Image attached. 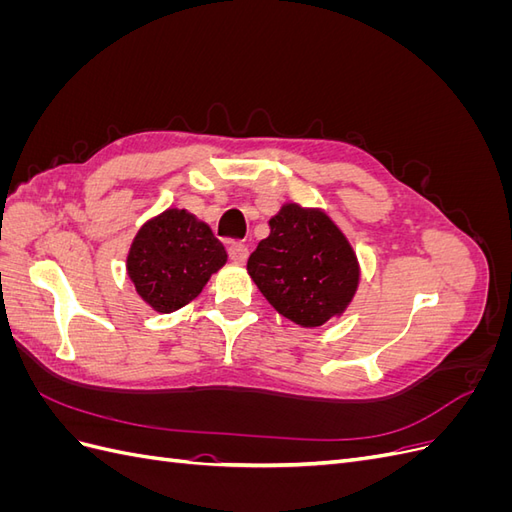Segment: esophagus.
Here are the masks:
<instances>
[{"label":"esophagus","instance_id":"esophagus-1","mask_svg":"<svg viewBox=\"0 0 512 512\" xmlns=\"http://www.w3.org/2000/svg\"><path fill=\"white\" fill-rule=\"evenodd\" d=\"M228 256L232 262H237V265H243V262L247 260V256H250V250H247V245L243 243H232L228 247Z\"/></svg>","mask_w":512,"mask_h":512}]
</instances>
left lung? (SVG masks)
Returning a JSON list of instances; mask_svg holds the SVG:
<instances>
[{"label": "left lung", "instance_id": "obj_1", "mask_svg": "<svg viewBox=\"0 0 512 512\" xmlns=\"http://www.w3.org/2000/svg\"><path fill=\"white\" fill-rule=\"evenodd\" d=\"M247 273L275 312L305 329L342 318L361 282L359 258L344 230L320 207L284 203Z\"/></svg>", "mask_w": 512, "mask_h": 512}]
</instances>
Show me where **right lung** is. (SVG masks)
Masks as SVG:
<instances>
[{
  "instance_id": "right-lung-1",
  "label": "right lung",
  "mask_w": 512,
  "mask_h": 512,
  "mask_svg": "<svg viewBox=\"0 0 512 512\" xmlns=\"http://www.w3.org/2000/svg\"><path fill=\"white\" fill-rule=\"evenodd\" d=\"M228 260L207 222L168 207L149 218L128 250L130 282L153 312L170 314L194 301Z\"/></svg>"
}]
</instances>
